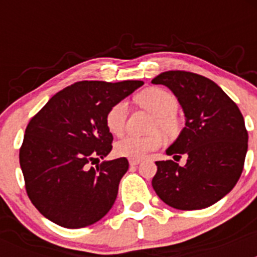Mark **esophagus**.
Returning a JSON list of instances; mask_svg holds the SVG:
<instances>
[{
  "mask_svg": "<svg viewBox=\"0 0 257 257\" xmlns=\"http://www.w3.org/2000/svg\"><path fill=\"white\" fill-rule=\"evenodd\" d=\"M140 162H142V161H140L139 158H130V160H128V163H130V166L139 165Z\"/></svg>",
  "mask_w": 257,
  "mask_h": 257,
  "instance_id": "34e87169",
  "label": "esophagus"
}]
</instances>
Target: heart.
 Segmentation results:
<instances>
[{"mask_svg":"<svg viewBox=\"0 0 257 257\" xmlns=\"http://www.w3.org/2000/svg\"><path fill=\"white\" fill-rule=\"evenodd\" d=\"M138 100L144 108L156 114L153 128H161L163 133L172 136L178 133L179 122L175 115L178 100L170 91L161 87L147 88L138 96ZM127 104L121 100L113 104L105 114V126L110 134L122 135L126 126ZM163 145V138L156 133L148 136L128 135L115 143V153L127 158H143L147 154L160 149Z\"/></svg>","mask_w":257,"mask_h":257,"instance_id":"obj_1","label":"heart"}]
</instances>
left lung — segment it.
Returning a JSON list of instances; mask_svg holds the SVG:
<instances>
[{
	"mask_svg": "<svg viewBox=\"0 0 257 257\" xmlns=\"http://www.w3.org/2000/svg\"><path fill=\"white\" fill-rule=\"evenodd\" d=\"M178 97L185 127L167 149L169 156L187 154L185 166L157 161L152 185L166 205L201 210L230 192L243 171L248 134L237 104L216 83L185 70H169L152 79Z\"/></svg>",
	"mask_w": 257,
	"mask_h": 257,
	"instance_id": "1",
	"label": "left lung"
}]
</instances>
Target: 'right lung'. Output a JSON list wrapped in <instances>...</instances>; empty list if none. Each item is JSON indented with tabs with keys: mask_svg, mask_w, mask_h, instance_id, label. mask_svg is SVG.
<instances>
[{
	"mask_svg": "<svg viewBox=\"0 0 257 257\" xmlns=\"http://www.w3.org/2000/svg\"><path fill=\"white\" fill-rule=\"evenodd\" d=\"M143 83L79 81L31 118L19 151L20 167L29 199L50 221L85 228L112 208L128 161H104L96 169L88 165L112 151L108 109Z\"/></svg>",
	"mask_w": 257,
	"mask_h": 257,
	"instance_id": "right-lung-1",
	"label": "right lung"
}]
</instances>
